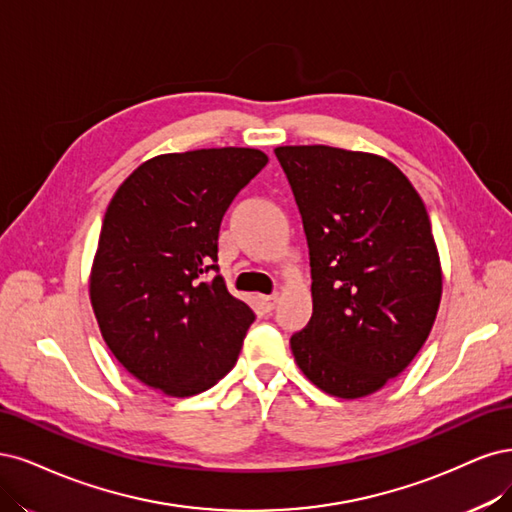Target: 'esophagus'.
<instances>
[{
	"mask_svg": "<svg viewBox=\"0 0 512 512\" xmlns=\"http://www.w3.org/2000/svg\"><path fill=\"white\" fill-rule=\"evenodd\" d=\"M259 306L263 308V312H270L274 310L276 302H278V293H272V295H259Z\"/></svg>",
	"mask_w": 512,
	"mask_h": 512,
	"instance_id": "1",
	"label": "esophagus"
}]
</instances>
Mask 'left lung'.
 Wrapping results in <instances>:
<instances>
[{"instance_id": "obj_1", "label": "left lung", "mask_w": 512, "mask_h": 512, "mask_svg": "<svg viewBox=\"0 0 512 512\" xmlns=\"http://www.w3.org/2000/svg\"><path fill=\"white\" fill-rule=\"evenodd\" d=\"M310 251L312 317L291 336L310 383L342 400L385 387L421 351L442 268L410 180L385 157L325 144L278 146Z\"/></svg>"}]
</instances>
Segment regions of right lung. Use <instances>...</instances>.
Segmentation results:
<instances>
[{
	"label": "right lung",
	"mask_w": 512,
	"mask_h": 512,
	"mask_svg": "<svg viewBox=\"0 0 512 512\" xmlns=\"http://www.w3.org/2000/svg\"><path fill=\"white\" fill-rule=\"evenodd\" d=\"M268 155L200 148L144 161L112 195L89 295L112 355L140 383L189 398L236 366L253 310L217 268L219 227Z\"/></svg>",
	"instance_id": "1"
}]
</instances>
